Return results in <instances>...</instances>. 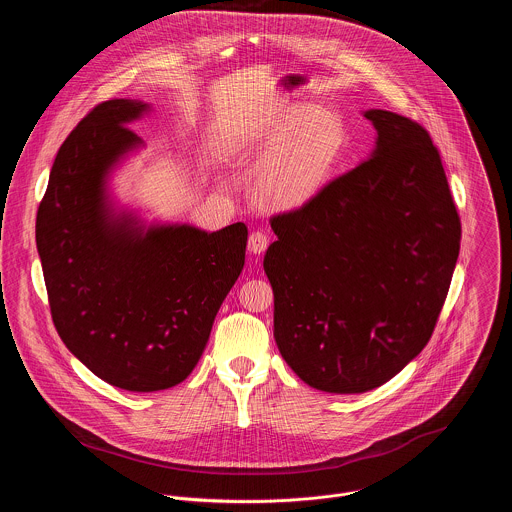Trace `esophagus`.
<instances>
[{
  "mask_svg": "<svg viewBox=\"0 0 512 512\" xmlns=\"http://www.w3.org/2000/svg\"><path fill=\"white\" fill-rule=\"evenodd\" d=\"M268 242H270V238L264 230H254L248 238V250L252 254H262L268 248Z\"/></svg>",
  "mask_w": 512,
  "mask_h": 512,
  "instance_id": "1",
  "label": "esophagus"
}]
</instances>
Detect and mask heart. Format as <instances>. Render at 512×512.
I'll return each instance as SVG.
<instances>
[{"instance_id": "obj_1", "label": "heart", "mask_w": 512, "mask_h": 512, "mask_svg": "<svg viewBox=\"0 0 512 512\" xmlns=\"http://www.w3.org/2000/svg\"><path fill=\"white\" fill-rule=\"evenodd\" d=\"M347 134L331 112L295 108L260 128L248 151L260 161L256 197L270 209L309 205L331 183L345 153Z\"/></svg>"}]
</instances>
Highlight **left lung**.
<instances>
[{
	"label": "left lung",
	"instance_id": "left-lung-1",
	"mask_svg": "<svg viewBox=\"0 0 512 512\" xmlns=\"http://www.w3.org/2000/svg\"><path fill=\"white\" fill-rule=\"evenodd\" d=\"M374 147L309 205L272 219L274 337L311 388L361 394L428 345L459 256L438 149L416 122L365 110Z\"/></svg>",
	"mask_w": 512,
	"mask_h": 512
}]
</instances>
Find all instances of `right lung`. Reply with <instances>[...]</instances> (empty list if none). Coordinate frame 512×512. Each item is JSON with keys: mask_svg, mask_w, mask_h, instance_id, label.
Segmentation results:
<instances>
[{"mask_svg": "<svg viewBox=\"0 0 512 512\" xmlns=\"http://www.w3.org/2000/svg\"><path fill=\"white\" fill-rule=\"evenodd\" d=\"M144 100L98 104L59 149L37 211V250L55 327L104 382L155 392L199 363L244 268L248 228L147 222L120 205L112 175L146 144L128 126Z\"/></svg>", "mask_w": 512, "mask_h": 512, "instance_id": "obj_1", "label": "right lung"}]
</instances>
